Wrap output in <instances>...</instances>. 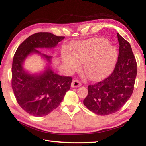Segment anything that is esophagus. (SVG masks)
Wrapping results in <instances>:
<instances>
[{
  "label": "esophagus",
  "instance_id": "esophagus-1",
  "mask_svg": "<svg viewBox=\"0 0 146 146\" xmlns=\"http://www.w3.org/2000/svg\"><path fill=\"white\" fill-rule=\"evenodd\" d=\"M82 85V84L81 82L79 81L77 79H75V80H73L72 81V82H71V87L72 88H77L79 87V86H80Z\"/></svg>",
  "mask_w": 146,
  "mask_h": 146
}]
</instances>
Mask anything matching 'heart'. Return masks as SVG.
Here are the masks:
<instances>
[{
    "mask_svg": "<svg viewBox=\"0 0 146 146\" xmlns=\"http://www.w3.org/2000/svg\"><path fill=\"white\" fill-rule=\"evenodd\" d=\"M73 56L65 55L64 61L69 68L77 70L80 64L84 63V71L91 80L105 76L111 70L117 59L115 47L106 39H90L76 46Z\"/></svg>",
    "mask_w": 146,
    "mask_h": 146,
    "instance_id": "heart-1",
    "label": "heart"
}]
</instances>
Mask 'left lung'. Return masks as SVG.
<instances>
[{"mask_svg": "<svg viewBox=\"0 0 146 146\" xmlns=\"http://www.w3.org/2000/svg\"><path fill=\"white\" fill-rule=\"evenodd\" d=\"M119 53L114 70L107 78L88 86L84 104L98 115L117 112L129 100L134 90L137 64L130 44L117 33Z\"/></svg>", "mask_w": 146, "mask_h": 146, "instance_id": "1", "label": "left lung"}]
</instances>
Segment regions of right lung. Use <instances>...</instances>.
Here are the masks:
<instances>
[{"label": "right lung", "instance_id": "right-lung-1", "mask_svg": "<svg viewBox=\"0 0 146 146\" xmlns=\"http://www.w3.org/2000/svg\"><path fill=\"white\" fill-rule=\"evenodd\" d=\"M65 38L49 32H38L27 38L15 53L11 69V86L17 102L35 117L48 115L60 105L71 87L72 78L55 73L49 68L40 75L26 73L23 67L29 54H41L38 48H52ZM50 62L51 56L42 54Z\"/></svg>", "mask_w": 146, "mask_h": 146}]
</instances>
